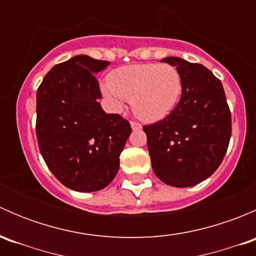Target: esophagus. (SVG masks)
I'll return each mask as SVG.
<instances>
[{
	"label": "esophagus",
	"instance_id": "1",
	"mask_svg": "<svg viewBox=\"0 0 256 256\" xmlns=\"http://www.w3.org/2000/svg\"><path fill=\"white\" fill-rule=\"evenodd\" d=\"M130 125H131V128H132L134 131H138V130H141V128H142V126H141V124L135 122V121H131Z\"/></svg>",
	"mask_w": 256,
	"mask_h": 256
}]
</instances>
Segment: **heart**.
I'll return each instance as SVG.
<instances>
[{
	"label": "heart",
	"instance_id": "obj_1",
	"mask_svg": "<svg viewBox=\"0 0 256 256\" xmlns=\"http://www.w3.org/2000/svg\"><path fill=\"white\" fill-rule=\"evenodd\" d=\"M183 90L180 73L171 64H132L112 72L102 92L116 110L131 100L134 112L146 122L162 120L174 110Z\"/></svg>",
	"mask_w": 256,
	"mask_h": 256
}]
</instances>
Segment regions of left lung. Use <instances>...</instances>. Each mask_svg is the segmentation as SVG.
Listing matches in <instances>:
<instances>
[{
  "label": "left lung",
  "instance_id": "8db88e82",
  "mask_svg": "<svg viewBox=\"0 0 256 256\" xmlns=\"http://www.w3.org/2000/svg\"><path fill=\"white\" fill-rule=\"evenodd\" d=\"M162 62L176 66L183 90L164 120L144 126L154 174L172 187H190L216 172L228 148L232 118L220 80L202 64L178 56Z\"/></svg>",
  "mask_w": 256,
  "mask_h": 256
}]
</instances>
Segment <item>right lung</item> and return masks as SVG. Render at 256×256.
Returning <instances> with one entry per match:
<instances>
[{"instance_id":"add662e5","label":"right lung","mask_w":256,"mask_h":256,"mask_svg":"<svg viewBox=\"0 0 256 256\" xmlns=\"http://www.w3.org/2000/svg\"><path fill=\"white\" fill-rule=\"evenodd\" d=\"M110 62L76 56L56 64L37 90L38 146L56 180L76 192L106 187L131 134L128 120L106 114L95 74Z\"/></svg>"}]
</instances>
